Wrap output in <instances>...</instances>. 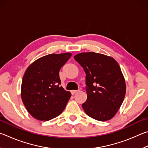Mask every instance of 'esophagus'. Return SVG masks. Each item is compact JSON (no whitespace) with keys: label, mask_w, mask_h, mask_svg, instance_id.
<instances>
[{"label":"esophagus","mask_w":148,"mask_h":148,"mask_svg":"<svg viewBox=\"0 0 148 148\" xmlns=\"http://www.w3.org/2000/svg\"><path fill=\"white\" fill-rule=\"evenodd\" d=\"M79 90H71V94H72V95H74L75 93H76V92H78Z\"/></svg>","instance_id":"obj_1"}]
</instances>
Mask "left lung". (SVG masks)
<instances>
[{"mask_svg":"<svg viewBox=\"0 0 148 148\" xmlns=\"http://www.w3.org/2000/svg\"><path fill=\"white\" fill-rule=\"evenodd\" d=\"M86 74L87 99L82 104L88 116L99 121L111 119L125 95V82L113 58L95 52L80 53L74 57Z\"/></svg>","mask_w":148,"mask_h":148,"instance_id":"8db88e82","label":"left lung"}]
</instances>
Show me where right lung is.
Listing matches in <instances>:
<instances>
[{"mask_svg": "<svg viewBox=\"0 0 148 148\" xmlns=\"http://www.w3.org/2000/svg\"><path fill=\"white\" fill-rule=\"evenodd\" d=\"M71 53L43 56L29 66L21 85V98L28 112L39 120H50L65 109L71 96L61 87L60 71Z\"/></svg>", "mask_w": 148, "mask_h": 148, "instance_id": "obj_1", "label": "right lung"}]
</instances>
